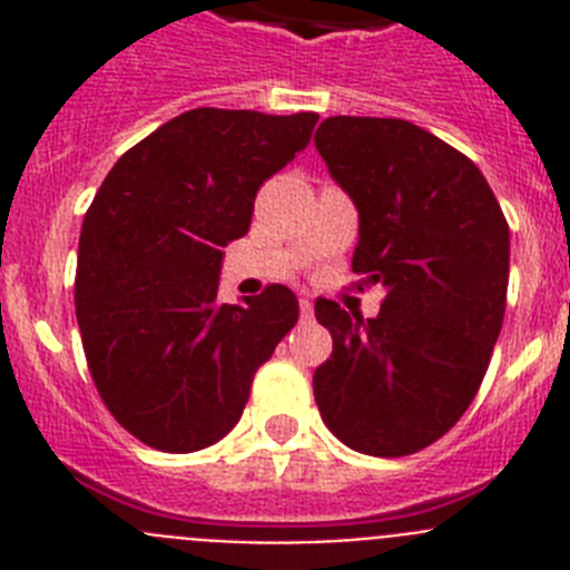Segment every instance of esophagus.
<instances>
[{"label":"esophagus","instance_id":"1","mask_svg":"<svg viewBox=\"0 0 570 570\" xmlns=\"http://www.w3.org/2000/svg\"><path fill=\"white\" fill-rule=\"evenodd\" d=\"M299 314L302 320H314V302H311L308 296H302L299 299Z\"/></svg>","mask_w":570,"mask_h":570}]
</instances>
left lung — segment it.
Listing matches in <instances>:
<instances>
[{
  "label": "left lung",
  "mask_w": 570,
  "mask_h": 570,
  "mask_svg": "<svg viewBox=\"0 0 570 570\" xmlns=\"http://www.w3.org/2000/svg\"><path fill=\"white\" fill-rule=\"evenodd\" d=\"M314 142L360 210L356 288H385L374 320L316 299L334 340L314 374L316 405L360 454H416L485 380L505 316V214L465 154L405 119L328 116Z\"/></svg>",
  "instance_id": "1"
}]
</instances>
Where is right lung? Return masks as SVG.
<instances>
[{"instance_id":"obj_1","label":"right lung","mask_w":570,"mask_h":570,"mask_svg":"<svg viewBox=\"0 0 570 570\" xmlns=\"http://www.w3.org/2000/svg\"><path fill=\"white\" fill-rule=\"evenodd\" d=\"M316 119L185 110L125 150L94 196L73 282L79 334L105 407L145 445L190 454L223 440L299 320L285 285L219 302V265Z\"/></svg>"}]
</instances>
